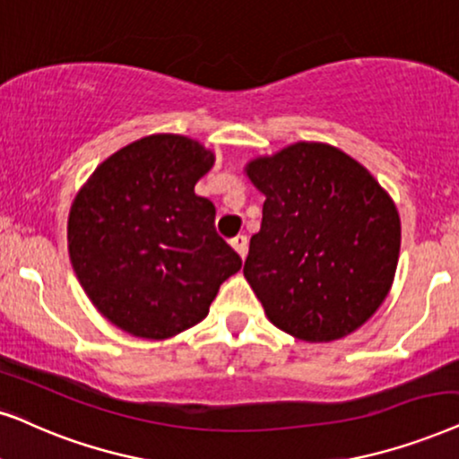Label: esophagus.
Returning a JSON list of instances; mask_svg holds the SVG:
<instances>
[{"label": "esophagus", "instance_id": "1", "mask_svg": "<svg viewBox=\"0 0 459 459\" xmlns=\"http://www.w3.org/2000/svg\"><path fill=\"white\" fill-rule=\"evenodd\" d=\"M230 244H231V248H234V251H236L238 255H240L242 259L247 257V248H248L247 236H236V238H231Z\"/></svg>", "mask_w": 459, "mask_h": 459}]
</instances>
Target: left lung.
I'll list each match as a JSON object with an SVG mask.
<instances>
[{"label":"left lung","instance_id":"8db88e82","mask_svg":"<svg viewBox=\"0 0 459 459\" xmlns=\"http://www.w3.org/2000/svg\"><path fill=\"white\" fill-rule=\"evenodd\" d=\"M265 195L244 261L267 318L303 342L365 325L394 281L401 219L365 166L325 143H295L247 164Z\"/></svg>","mask_w":459,"mask_h":459}]
</instances>
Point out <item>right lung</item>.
Masks as SVG:
<instances>
[{
    "mask_svg": "<svg viewBox=\"0 0 459 459\" xmlns=\"http://www.w3.org/2000/svg\"><path fill=\"white\" fill-rule=\"evenodd\" d=\"M215 156L181 134H152L105 160L71 204L74 272L103 316L134 337L198 325L242 259L194 187Z\"/></svg>",
    "mask_w": 459,
    "mask_h": 459,
    "instance_id": "1",
    "label": "right lung"
}]
</instances>
